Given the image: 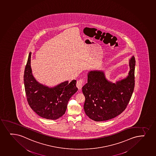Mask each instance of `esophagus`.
<instances>
[{
  "mask_svg": "<svg viewBox=\"0 0 156 156\" xmlns=\"http://www.w3.org/2000/svg\"><path fill=\"white\" fill-rule=\"evenodd\" d=\"M85 82V81L84 79H79V80L77 81L76 86L79 88V90H81L82 87V86L84 84Z\"/></svg>",
  "mask_w": 156,
  "mask_h": 156,
  "instance_id": "obj_1",
  "label": "esophagus"
}]
</instances>
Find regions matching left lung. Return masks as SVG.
<instances>
[{
	"label": "left lung",
	"mask_w": 156,
	"mask_h": 156,
	"mask_svg": "<svg viewBox=\"0 0 156 156\" xmlns=\"http://www.w3.org/2000/svg\"><path fill=\"white\" fill-rule=\"evenodd\" d=\"M130 70L125 79L113 83L107 80L102 71L88 72L87 83L82 87L85 97L84 109L86 115L95 121L114 118L126 109L135 86L134 56L129 59Z\"/></svg>",
	"instance_id": "obj_1"
}]
</instances>
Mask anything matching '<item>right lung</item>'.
Returning a JSON list of instances; mask_svg holds the SVG:
<instances>
[{"instance_id": "1", "label": "right lung", "mask_w": 156, "mask_h": 156, "mask_svg": "<svg viewBox=\"0 0 156 156\" xmlns=\"http://www.w3.org/2000/svg\"><path fill=\"white\" fill-rule=\"evenodd\" d=\"M31 52L29 54L24 74V83L27 102L39 116L57 120L66 111L70 98L76 92V81H65L54 87L40 84L34 78L30 67Z\"/></svg>"}]
</instances>
